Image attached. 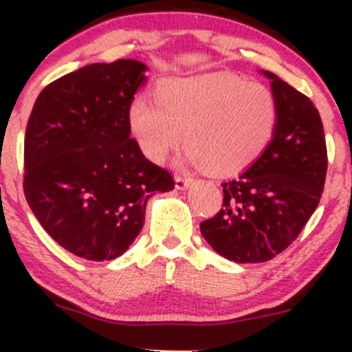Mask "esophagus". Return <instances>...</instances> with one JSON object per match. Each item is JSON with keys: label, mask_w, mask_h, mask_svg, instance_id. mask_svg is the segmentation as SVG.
Returning <instances> with one entry per match:
<instances>
[{"label": "esophagus", "mask_w": 352, "mask_h": 352, "mask_svg": "<svg viewBox=\"0 0 352 352\" xmlns=\"http://www.w3.org/2000/svg\"><path fill=\"white\" fill-rule=\"evenodd\" d=\"M190 184H192V179H187V177H180V175L175 177V189L186 190L189 189Z\"/></svg>", "instance_id": "1"}]
</instances>
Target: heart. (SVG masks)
Segmentation results:
<instances>
[{
    "label": "heart",
    "mask_w": 352,
    "mask_h": 352,
    "mask_svg": "<svg viewBox=\"0 0 352 352\" xmlns=\"http://www.w3.org/2000/svg\"><path fill=\"white\" fill-rule=\"evenodd\" d=\"M156 102L138 95L127 119L138 146L151 162H163L184 141L180 165L235 173L267 148L278 124L271 88L235 74L168 78L156 85Z\"/></svg>",
    "instance_id": "1"
}]
</instances>
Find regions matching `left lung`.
Masks as SVG:
<instances>
[{
	"instance_id": "8db88e82",
	"label": "left lung",
	"mask_w": 352,
	"mask_h": 352,
	"mask_svg": "<svg viewBox=\"0 0 352 352\" xmlns=\"http://www.w3.org/2000/svg\"><path fill=\"white\" fill-rule=\"evenodd\" d=\"M278 102L274 136L262 155L223 187V208L201 223L206 242L228 261H271L294 242L324 192L327 146L318 110L271 71Z\"/></svg>"
}]
</instances>
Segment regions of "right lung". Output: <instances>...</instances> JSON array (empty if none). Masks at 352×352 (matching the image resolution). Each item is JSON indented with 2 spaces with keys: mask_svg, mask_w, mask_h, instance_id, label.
Wrapping results in <instances>:
<instances>
[{
  "mask_svg": "<svg viewBox=\"0 0 352 352\" xmlns=\"http://www.w3.org/2000/svg\"><path fill=\"white\" fill-rule=\"evenodd\" d=\"M136 59L95 63L41 91L25 131L23 190L42 228L87 261L122 255L148 199L175 187L131 138V100L146 83Z\"/></svg>",
  "mask_w": 352,
  "mask_h": 352,
  "instance_id": "1",
  "label": "right lung"
}]
</instances>
